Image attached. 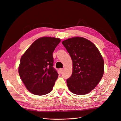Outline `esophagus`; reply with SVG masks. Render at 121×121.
<instances>
[{
	"instance_id": "1",
	"label": "esophagus",
	"mask_w": 121,
	"mask_h": 121,
	"mask_svg": "<svg viewBox=\"0 0 121 121\" xmlns=\"http://www.w3.org/2000/svg\"><path fill=\"white\" fill-rule=\"evenodd\" d=\"M59 71H60V73H62L63 71H64V70H63V69H60V70H59Z\"/></svg>"
}]
</instances>
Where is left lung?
Listing matches in <instances>:
<instances>
[{
    "label": "left lung",
    "instance_id": "obj_1",
    "mask_svg": "<svg viewBox=\"0 0 121 121\" xmlns=\"http://www.w3.org/2000/svg\"><path fill=\"white\" fill-rule=\"evenodd\" d=\"M73 62V71L66 79L69 90L83 95L93 90L104 73V61L93 43L83 37H73L63 41Z\"/></svg>",
    "mask_w": 121,
    "mask_h": 121
}]
</instances>
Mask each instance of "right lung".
<instances>
[{
	"label": "right lung",
	"mask_w": 121,
	"mask_h": 121,
	"mask_svg": "<svg viewBox=\"0 0 121 121\" xmlns=\"http://www.w3.org/2000/svg\"><path fill=\"white\" fill-rule=\"evenodd\" d=\"M59 38L43 37L36 40L21 56L19 73L26 88L36 95L52 91L58 73L53 68V52Z\"/></svg>",
	"instance_id": "add662e5"
}]
</instances>
